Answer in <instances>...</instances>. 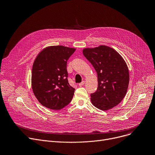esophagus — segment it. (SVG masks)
Segmentation results:
<instances>
[{
  "mask_svg": "<svg viewBox=\"0 0 155 155\" xmlns=\"http://www.w3.org/2000/svg\"><path fill=\"white\" fill-rule=\"evenodd\" d=\"M84 81H81V83H80L78 84L79 86H82L84 85Z\"/></svg>",
  "mask_w": 155,
  "mask_h": 155,
  "instance_id": "1",
  "label": "esophagus"
}]
</instances>
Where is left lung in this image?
I'll use <instances>...</instances> for the list:
<instances>
[{"label": "left lung", "mask_w": 155, "mask_h": 155, "mask_svg": "<svg viewBox=\"0 0 155 155\" xmlns=\"http://www.w3.org/2000/svg\"><path fill=\"white\" fill-rule=\"evenodd\" d=\"M83 53L97 74V89L91 94L93 105L102 110L112 108L127 93L129 74L125 61L114 49L105 45L85 48Z\"/></svg>", "instance_id": "obj_1"}]
</instances>
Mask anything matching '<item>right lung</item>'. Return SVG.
I'll return each mask as SVG.
<instances>
[{"label": "right lung", "mask_w": 155, "mask_h": 155, "mask_svg": "<svg viewBox=\"0 0 155 155\" xmlns=\"http://www.w3.org/2000/svg\"><path fill=\"white\" fill-rule=\"evenodd\" d=\"M75 51L72 48L53 46L37 56L32 67V87L44 107L60 110L72 101L75 89L68 81L67 62Z\"/></svg>", "instance_id": "obj_1"}]
</instances>
